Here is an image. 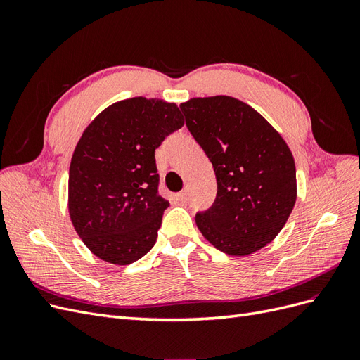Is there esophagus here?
I'll list each match as a JSON object with an SVG mask.
<instances>
[{"mask_svg": "<svg viewBox=\"0 0 360 360\" xmlns=\"http://www.w3.org/2000/svg\"><path fill=\"white\" fill-rule=\"evenodd\" d=\"M177 198H179V201H181V202H188L189 200H191V193H189V189L186 188L184 191H181L180 193H177Z\"/></svg>", "mask_w": 360, "mask_h": 360, "instance_id": "obj_1", "label": "esophagus"}]
</instances>
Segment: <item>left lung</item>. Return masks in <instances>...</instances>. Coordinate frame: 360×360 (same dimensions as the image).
Instances as JSON below:
<instances>
[{"mask_svg":"<svg viewBox=\"0 0 360 360\" xmlns=\"http://www.w3.org/2000/svg\"><path fill=\"white\" fill-rule=\"evenodd\" d=\"M180 110L216 174V200L195 216L200 231L228 255L264 248L296 202V165L287 143L254 108L230 96L195 97Z\"/></svg>","mask_w":360,"mask_h":360,"instance_id":"1","label":"left lung"}]
</instances>
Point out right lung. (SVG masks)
<instances>
[{
	"label": "right lung",
	"mask_w": 360,
	"mask_h": 360,
	"mask_svg": "<svg viewBox=\"0 0 360 360\" xmlns=\"http://www.w3.org/2000/svg\"><path fill=\"white\" fill-rule=\"evenodd\" d=\"M183 124L176 103L132 97L84 130L69 169V213L94 255L126 266L155 246L169 205L159 195L155 150Z\"/></svg>",
	"instance_id": "right-lung-1"
}]
</instances>
